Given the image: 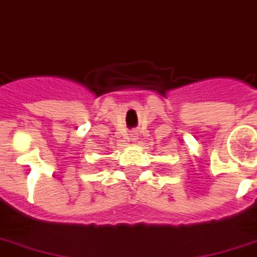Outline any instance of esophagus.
<instances>
[{
  "mask_svg": "<svg viewBox=\"0 0 257 257\" xmlns=\"http://www.w3.org/2000/svg\"><path fill=\"white\" fill-rule=\"evenodd\" d=\"M131 137H132V140H136V137H137V136H136V133H132V135H131Z\"/></svg>",
  "mask_w": 257,
  "mask_h": 257,
  "instance_id": "obj_1",
  "label": "esophagus"
}]
</instances>
